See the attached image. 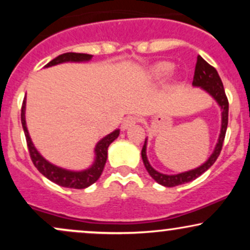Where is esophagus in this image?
Instances as JSON below:
<instances>
[{
  "label": "esophagus",
  "mask_w": 250,
  "mask_h": 250,
  "mask_svg": "<svg viewBox=\"0 0 250 250\" xmlns=\"http://www.w3.org/2000/svg\"><path fill=\"white\" fill-rule=\"evenodd\" d=\"M137 122H139V117H137V116L125 117V119L122 121V125H121L122 130H127V129L133 127L135 123H137Z\"/></svg>",
  "instance_id": "1"
}]
</instances>
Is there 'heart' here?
<instances>
[{
	"label": "heart",
	"instance_id": "heart-1",
	"mask_svg": "<svg viewBox=\"0 0 250 250\" xmlns=\"http://www.w3.org/2000/svg\"><path fill=\"white\" fill-rule=\"evenodd\" d=\"M174 63L168 61H160L151 65L149 69V75L153 80H163L173 73Z\"/></svg>",
	"mask_w": 250,
	"mask_h": 250
}]
</instances>
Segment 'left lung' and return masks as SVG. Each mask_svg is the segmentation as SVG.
I'll list each match as a JSON object with an SVG mask.
<instances>
[{"label": "left lung", "mask_w": 250, "mask_h": 250, "mask_svg": "<svg viewBox=\"0 0 250 250\" xmlns=\"http://www.w3.org/2000/svg\"><path fill=\"white\" fill-rule=\"evenodd\" d=\"M193 85L194 87L201 88L202 90H205L206 93H208L209 95L216 101L217 104H219V107L221 109V130L219 139H217V143L216 146H215L214 151L211 153L210 156L208 157L207 161L202 163V165L199 166L197 168L191 169V170L183 171V173L174 175L162 174L160 173V171L155 170V169L151 167L147 157L148 141L147 139H146L145 145H143L141 151L143 165H145L149 175H150L159 185L165 186V187H175V186L183 185V183L190 182V181L201 176V175L205 173V171H207L208 169L214 165L215 161H216V159L219 157V155L221 153V149H222L223 141H225L227 125H228V99H227L225 88H223L222 81H221L216 69H215L214 67H211L208 62H206L200 55L197 56L196 65H195Z\"/></svg>", "instance_id": "obj_1"}]
</instances>
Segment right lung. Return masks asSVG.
Masks as SVG:
<instances>
[{
    "mask_svg": "<svg viewBox=\"0 0 250 250\" xmlns=\"http://www.w3.org/2000/svg\"><path fill=\"white\" fill-rule=\"evenodd\" d=\"M93 55L89 54H81V53H65L62 55H59L54 60L45 64V68L53 67V65L61 64L65 62H89L91 60ZM21 122L22 127H23L25 140H27L28 149H29V154L33 161L34 166L37 168V170L41 173L43 176L47 177L51 182L56 183V185L61 186L65 188H74V189H84L95 183L101 176L103 168H104L105 162H107L108 156V147L110 143L119 137L120 129H116L113 133L108 134L103 139L100 140L96 143L94 153H95V160H94L93 165L90 167L84 169V170H68V169L57 167L49 161L44 159L39 150L35 148L33 141L30 139L29 131H28L27 123H25V97L22 103V110H21Z\"/></svg>",
    "mask_w": 250,
    "mask_h": 250,
    "instance_id": "obj_1",
    "label": "right lung"
}]
</instances>
